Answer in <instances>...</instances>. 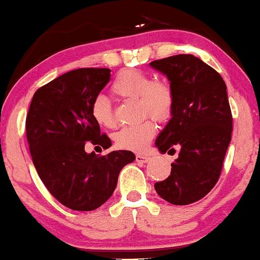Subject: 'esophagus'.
Wrapping results in <instances>:
<instances>
[{
  "label": "esophagus",
  "mask_w": 260,
  "mask_h": 260,
  "mask_svg": "<svg viewBox=\"0 0 260 260\" xmlns=\"http://www.w3.org/2000/svg\"><path fill=\"white\" fill-rule=\"evenodd\" d=\"M136 160L138 163H147L150 160V157L149 156H145V154H137L136 156Z\"/></svg>",
  "instance_id": "esophagus-1"
}]
</instances>
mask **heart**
I'll list each match as a JSON object with an SVG mask.
<instances>
[{"mask_svg": "<svg viewBox=\"0 0 260 260\" xmlns=\"http://www.w3.org/2000/svg\"><path fill=\"white\" fill-rule=\"evenodd\" d=\"M111 92L120 98L138 100L140 114L143 116L151 115L159 122L168 120L173 113L175 100L173 87L164 80H152L149 73L138 68H126L119 72L111 85ZM91 116L102 127L116 126L113 108L106 97L94 98L91 104ZM156 131L152 119L123 127L115 133V145L121 150L141 152L150 145Z\"/></svg>", "mask_w": 260, "mask_h": 260, "instance_id": "b5f03b06", "label": "heart"}]
</instances>
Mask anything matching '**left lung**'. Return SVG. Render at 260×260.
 <instances>
[{"label":"left lung","instance_id":"obj_1","mask_svg":"<svg viewBox=\"0 0 260 260\" xmlns=\"http://www.w3.org/2000/svg\"><path fill=\"white\" fill-rule=\"evenodd\" d=\"M150 66L168 77L175 98L156 146L162 153L180 149L170 175L154 183V189L170 204L188 205L208 194L221 176L233 132L226 86L212 67L189 54Z\"/></svg>","mask_w":260,"mask_h":260}]
</instances>
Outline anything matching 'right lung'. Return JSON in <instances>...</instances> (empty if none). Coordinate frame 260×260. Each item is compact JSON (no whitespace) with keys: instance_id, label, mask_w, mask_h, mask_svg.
<instances>
[{"instance_id":"1","label":"right lung","mask_w":260,"mask_h":260,"mask_svg":"<svg viewBox=\"0 0 260 260\" xmlns=\"http://www.w3.org/2000/svg\"><path fill=\"white\" fill-rule=\"evenodd\" d=\"M108 68H79L35 92L26 116V138L39 177L66 208L92 211L114 193L121 169L136 159L126 150L106 156L85 145L108 149L111 141L91 116V104L109 83Z\"/></svg>"}]
</instances>
